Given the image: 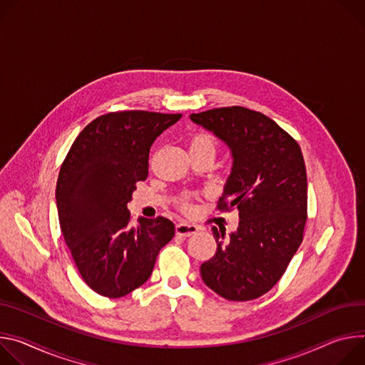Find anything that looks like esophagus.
<instances>
[{"mask_svg":"<svg viewBox=\"0 0 365 365\" xmlns=\"http://www.w3.org/2000/svg\"><path fill=\"white\" fill-rule=\"evenodd\" d=\"M197 232H198V226H195V225L178 223V225L175 226V233H177L178 236H184V237H187V236L195 235Z\"/></svg>","mask_w":365,"mask_h":365,"instance_id":"1","label":"esophagus"}]
</instances>
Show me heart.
<instances>
[{
    "label": "heart",
    "instance_id": "heart-1",
    "mask_svg": "<svg viewBox=\"0 0 365 365\" xmlns=\"http://www.w3.org/2000/svg\"><path fill=\"white\" fill-rule=\"evenodd\" d=\"M216 150H217V142H216L215 136L207 133V132H198L190 140V152H206V153H210L215 158ZM181 206H182L184 210L191 209L188 195H185L182 198Z\"/></svg>",
    "mask_w": 365,
    "mask_h": 365
}]
</instances>
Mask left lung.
<instances>
[{
  "instance_id": "8db88e82",
  "label": "left lung",
  "mask_w": 365,
  "mask_h": 365,
  "mask_svg": "<svg viewBox=\"0 0 365 365\" xmlns=\"http://www.w3.org/2000/svg\"><path fill=\"white\" fill-rule=\"evenodd\" d=\"M190 118L227 145L233 164L219 210H239V226L213 227L217 250L201 264L205 284L226 300L269 292L297 252L307 219V177L299 143L274 120L245 107L192 113Z\"/></svg>"
}]
</instances>
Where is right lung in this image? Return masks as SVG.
I'll return each instance as SVG.
<instances>
[{"label": "right lung", "instance_id": "1", "mask_svg": "<svg viewBox=\"0 0 365 365\" xmlns=\"http://www.w3.org/2000/svg\"><path fill=\"white\" fill-rule=\"evenodd\" d=\"M180 118L140 110L100 115L78 135L61 167V230L81 277L104 297L140 287L174 237V223L160 216L132 226L128 203L148 177L152 143Z\"/></svg>", "mask_w": 365, "mask_h": 365}]
</instances>
